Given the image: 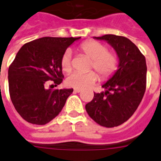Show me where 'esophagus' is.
<instances>
[{"label":"esophagus","instance_id":"34e87169","mask_svg":"<svg viewBox=\"0 0 161 161\" xmlns=\"http://www.w3.org/2000/svg\"><path fill=\"white\" fill-rule=\"evenodd\" d=\"M74 92H80L82 90H81L80 88H74Z\"/></svg>","mask_w":161,"mask_h":161}]
</instances>
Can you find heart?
Returning <instances> with one entry per match:
<instances>
[{
  "label": "heart",
  "mask_w": 161,
  "mask_h": 161,
  "mask_svg": "<svg viewBox=\"0 0 161 161\" xmlns=\"http://www.w3.org/2000/svg\"><path fill=\"white\" fill-rule=\"evenodd\" d=\"M78 50L90 58V69H94L103 79L106 80L112 78L117 72L119 64V57L115 51L108 50L105 44L96 40H86L79 44ZM61 69L65 73L72 71L71 53L66 51L60 59ZM98 78L95 71L87 73H74L68 78L67 83L69 86L75 88H87L91 87Z\"/></svg>",
  "instance_id": "b5f03b06"
}]
</instances>
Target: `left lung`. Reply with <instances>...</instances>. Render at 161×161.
<instances>
[{
	"label": "left lung",
	"mask_w": 161,
	"mask_h": 161,
	"mask_svg": "<svg viewBox=\"0 0 161 161\" xmlns=\"http://www.w3.org/2000/svg\"><path fill=\"white\" fill-rule=\"evenodd\" d=\"M108 41L119 57V69L85 106L89 117L100 126L114 127L130 118L142 102L146 88L145 56L129 39L115 35L94 37Z\"/></svg>",
	"instance_id": "left-lung-1"
}]
</instances>
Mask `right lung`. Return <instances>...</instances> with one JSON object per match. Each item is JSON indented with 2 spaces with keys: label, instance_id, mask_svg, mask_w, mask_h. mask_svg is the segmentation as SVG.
I'll list each match as a JSON object with an SVG mask.
<instances>
[{
  "label": "right lung",
  "instance_id": "right-lung-1",
  "mask_svg": "<svg viewBox=\"0 0 161 161\" xmlns=\"http://www.w3.org/2000/svg\"><path fill=\"white\" fill-rule=\"evenodd\" d=\"M78 38L43 37L25 44L8 70L9 92L15 110L31 124L45 125L62 111L74 89H47L64 79L61 57Z\"/></svg>",
  "mask_w": 161,
  "mask_h": 161
}]
</instances>
